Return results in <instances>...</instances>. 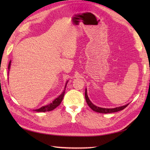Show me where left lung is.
<instances>
[{"mask_svg": "<svg viewBox=\"0 0 150 150\" xmlns=\"http://www.w3.org/2000/svg\"><path fill=\"white\" fill-rule=\"evenodd\" d=\"M85 98H86V103H87V104H88V106L91 108V109H92V110L94 111H96L97 112L103 113V114H106V113H111V112H115L120 111L121 110H123V109H125L126 107L128 106V105L129 104V103H128L127 104H125V106L116 107V108H104L98 107L96 105H94V104H93L92 103V102L90 101V99H89V98L88 96L87 89H86V90H85Z\"/></svg>", "mask_w": 150, "mask_h": 150, "instance_id": "left-lung-1", "label": "left lung"}]
</instances>
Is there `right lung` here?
<instances>
[{
  "label": "right lung",
  "instance_id": "add662e5",
  "mask_svg": "<svg viewBox=\"0 0 150 150\" xmlns=\"http://www.w3.org/2000/svg\"><path fill=\"white\" fill-rule=\"evenodd\" d=\"M11 61H10L9 63H8V71L10 70V67H11ZM68 83V81H67L66 86H65V88H64V90L63 91V92L57 98H56L54 100L52 101V103H50L47 105H46L44 106H42L41 108H40L39 109H37V110H35L34 111H37V112H46V111H52L53 110H54L56 108H57L59 104H61V101H62L63 98H64V93H65V89H66V85L67 83Z\"/></svg>",
  "mask_w": 150,
  "mask_h": 150
}]
</instances>
